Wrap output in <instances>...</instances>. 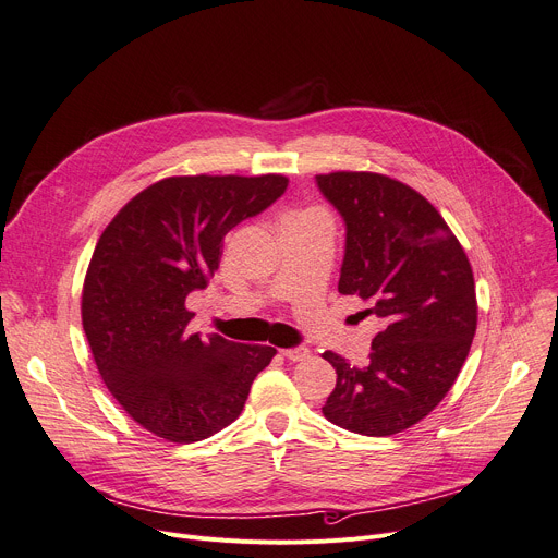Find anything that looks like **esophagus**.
Returning a JSON list of instances; mask_svg holds the SVG:
<instances>
[{
	"instance_id": "esophagus-1",
	"label": "esophagus",
	"mask_w": 558,
	"mask_h": 558,
	"mask_svg": "<svg viewBox=\"0 0 558 558\" xmlns=\"http://www.w3.org/2000/svg\"><path fill=\"white\" fill-rule=\"evenodd\" d=\"M282 355L289 360V362H305L310 357V350L305 345H296V348H284Z\"/></svg>"
}]
</instances>
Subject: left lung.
<instances>
[{"instance_id": "8db88e82", "label": "left lung", "mask_w": 558, "mask_h": 558, "mask_svg": "<svg viewBox=\"0 0 558 558\" xmlns=\"http://www.w3.org/2000/svg\"><path fill=\"white\" fill-rule=\"evenodd\" d=\"M345 223L339 294L360 296L385 320L357 368L324 353L337 387L324 416L355 434L391 436L446 398L477 330L471 262L434 205L371 171L316 175Z\"/></svg>"}]
</instances>
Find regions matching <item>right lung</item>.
Instances as JSON below:
<instances>
[{
  "label": "right lung",
  "instance_id": "right-lung-1",
  "mask_svg": "<svg viewBox=\"0 0 558 558\" xmlns=\"http://www.w3.org/2000/svg\"><path fill=\"white\" fill-rule=\"evenodd\" d=\"M287 179L173 175L131 198L101 232L81 299L104 385L171 444L208 438L242 414L276 348L187 335V296L219 269L226 234L267 210Z\"/></svg>",
  "mask_w": 558,
  "mask_h": 558
}]
</instances>
